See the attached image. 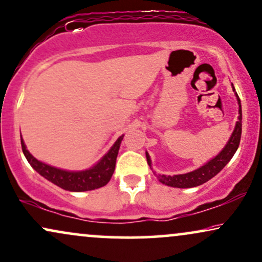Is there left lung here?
I'll list each match as a JSON object with an SVG mask.
<instances>
[{
  "label": "left lung",
  "instance_id": "obj_1",
  "mask_svg": "<svg viewBox=\"0 0 262 262\" xmlns=\"http://www.w3.org/2000/svg\"><path fill=\"white\" fill-rule=\"evenodd\" d=\"M232 89L235 91V95L237 97V102H238V120L236 121L235 130H233L232 135L227 141L225 147L223 148V150L219 152L218 155L214 156L212 160L206 162L205 165L199 167L195 171L184 173V174H174V176H165V174H159L158 179L159 182H161L162 184L173 186V188H193V186H199L203 184V183L208 182L209 179H212L214 176H216L225 166L229 164V161L232 159V156L235 155L239 145L241 141V135H242V106H241V100L237 95L235 86L233 84ZM145 156H147L148 165L151 168V160L150 156L147 151H145Z\"/></svg>",
  "mask_w": 262,
  "mask_h": 262
}]
</instances>
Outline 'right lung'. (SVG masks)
<instances>
[{
	"instance_id": "add662e5",
	"label": "right lung",
	"mask_w": 262,
	"mask_h": 262,
	"mask_svg": "<svg viewBox=\"0 0 262 262\" xmlns=\"http://www.w3.org/2000/svg\"><path fill=\"white\" fill-rule=\"evenodd\" d=\"M123 137L124 135L120 136L115 141V143L112 145L107 154L102 156V159L97 164H95L93 167L88 169H83V171H67V169L56 168L54 166L37 160L35 156L26 149L23 137L21 148L29 164L32 166V168L36 172H38L40 176L44 177L47 181L52 182L53 184L60 186L63 190L80 192L98 189L101 186H104L111 181L112 176L114 173L115 161H117L119 148H120Z\"/></svg>"
}]
</instances>
